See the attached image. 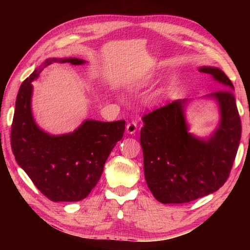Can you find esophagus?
<instances>
[{
    "label": "esophagus",
    "mask_w": 250,
    "mask_h": 250,
    "mask_svg": "<svg viewBox=\"0 0 250 250\" xmlns=\"http://www.w3.org/2000/svg\"><path fill=\"white\" fill-rule=\"evenodd\" d=\"M137 129H138V125H137V122H134V121H132V122H129L126 126V131H127V133H129V134L135 133Z\"/></svg>",
    "instance_id": "1"
}]
</instances>
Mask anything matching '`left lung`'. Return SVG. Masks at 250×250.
I'll return each instance as SVG.
<instances>
[{
  "instance_id": "1",
  "label": "left lung",
  "mask_w": 250,
  "mask_h": 250,
  "mask_svg": "<svg viewBox=\"0 0 250 250\" xmlns=\"http://www.w3.org/2000/svg\"><path fill=\"white\" fill-rule=\"evenodd\" d=\"M198 71L225 88L208 96L216 99L221 117L209 138L199 139L188 131L187 100H175L142 118L144 174L155 199L165 204L190 202L219 190L237 155L242 126L232 83L218 67Z\"/></svg>"
}]
</instances>
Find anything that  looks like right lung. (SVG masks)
Masks as SVG:
<instances>
[{
  "label": "right lung",
  "instance_id": "obj_1",
  "mask_svg": "<svg viewBox=\"0 0 250 250\" xmlns=\"http://www.w3.org/2000/svg\"><path fill=\"white\" fill-rule=\"evenodd\" d=\"M85 63L78 58H49L21 83L11 125V148L16 161L35 187L50 200L84 199L99 181L105 162L123 138L125 121L86 120L72 133L50 135L34 122L32 81L52 62Z\"/></svg>",
  "mask_w": 250,
  "mask_h": 250
}]
</instances>
